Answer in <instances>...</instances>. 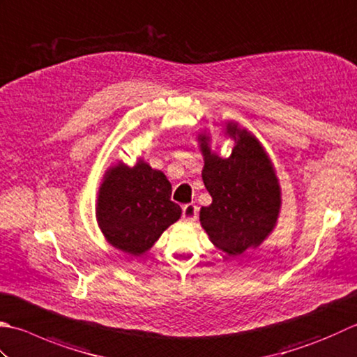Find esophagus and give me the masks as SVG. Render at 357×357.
<instances>
[{
	"instance_id": "34e87169",
	"label": "esophagus",
	"mask_w": 357,
	"mask_h": 357,
	"mask_svg": "<svg viewBox=\"0 0 357 357\" xmlns=\"http://www.w3.org/2000/svg\"><path fill=\"white\" fill-rule=\"evenodd\" d=\"M183 218L184 221L193 222L198 218V207L195 204H185L183 206Z\"/></svg>"
}]
</instances>
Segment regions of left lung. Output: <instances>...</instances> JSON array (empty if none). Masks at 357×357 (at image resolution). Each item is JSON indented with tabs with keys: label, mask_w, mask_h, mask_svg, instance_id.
<instances>
[{
	"label": "left lung",
	"mask_w": 357,
	"mask_h": 357,
	"mask_svg": "<svg viewBox=\"0 0 357 357\" xmlns=\"http://www.w3.org/2000/svg\"><path fill=\"white\" fill-rule=\"evenodd\" d=\"M225 135L235 141L229 158L212 151L208 132L198 135L202 181L212 197L211 206L201 207L199 221L215 248L240 255L260 246L274 230L282 188L274 164L252 132L226 122Z\"/></svg>",
	"instance_id": "obj_1"
}]
</instances>
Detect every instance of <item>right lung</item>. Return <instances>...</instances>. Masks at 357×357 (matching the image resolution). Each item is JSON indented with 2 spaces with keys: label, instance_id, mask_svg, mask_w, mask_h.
Masks as SVG:
<instances>
[{
  "label": "right lung",
  "instance_id": "1",
  "mask_svg": "<svg viewBox=\"0 0 357 357\" xmlns=\"http://www.w3.org/2000/svg\"><path fill=\"white\" fill-rule=\"evenodd\" d=\"M172 184L144 159L128 167L119 160L105 172L97 193L96 218L111 246L139 257L153 248L164 230L181 218L170 199Z\"/></svg>",
  "mask_w": 357,
  "mask_h": 357
}]
</instances>
